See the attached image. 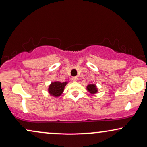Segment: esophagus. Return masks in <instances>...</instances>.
Returning a JSON list of instances; mask_svg holds the SVG:
<instances>
[{"label": "esophagus", "mask_w": 147, "mask_h": 147, "mask_svg": "<svg viewBox=\"0 0 147 147\" xmlns=\"http://www.w3.org/2000/svg\"><path fill=\"white\" fill-rule=\"evenodd\" d=\"M77 79H78V78H77V77H73L72 78V82H76L77 81Z\"/></svg>", "instance_id": "34e87169"}]
</instances>
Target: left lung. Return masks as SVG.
Returning <instances> with one entry per match:
<instances>
[{
    "label": "left lung",
    "mask_w": 147,
    "mask_h": 147,
    "mask_svg": "<svg viewBox=\"0 0 147 147\" xmlns=\"http://www.w3.org/2000/svg\"><path fill=\"white\" fill-rule=\"evenodd\" d=\"M86 88L90 94H95L97 93V91H98L95 84H89V85L87 86Z\"/></svg>",
    "instance_id": "1"
}]
</instances>
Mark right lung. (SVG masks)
Listing matches in <instances>:
<instances>
[{
  "instance_id": "right-lung-1",
  "label": "right lung",
  "mask_w": 147,
  "mask_h": 147,
  "mask_svg": "<svg viewBox=\"0 0 147 147\" xmlns=\"http://www.w3.org/2000/svg\"><path fill=\"white\" fill-rule=\"evenodd\" d=\"M67 84H68L67 82H63V83L59 82H52L48 88L49 93H50V95L53 96V97H59L63 93L64 88H65Z\"/></svg>"
}]
</instances>
